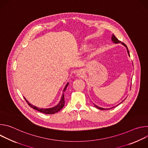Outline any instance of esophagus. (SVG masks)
Wrapping results in <instances>:
<instances>
[{
    "label": "esophagus",
    "mask_w": 148,
    "mask_h": 148,
    "mask_svg": "<svg viewBox=\"0 0 148 148\" xmlns=\"http://www.w3.org/2000/svg\"><path fill=\"white\" fill-rule=\"evenodd\" d=\"M84 75H85V74H84V72L82 71H79L77 73V77L78 78L83 77H84Z\"/></svg>",
    "instance_id": "obj_1"
}]
</instances>
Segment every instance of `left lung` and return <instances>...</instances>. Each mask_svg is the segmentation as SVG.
I'll use <instances>...</instances> for the list:
<instances>
[{"label":"left lung","mask_w":148,"mask_h":148,"mask_svg":"<svg viewBox=\"0 0 148 148\" xmlns=\"http://www.w3.org/2000/svg\"><path fill=\"white\" fill-rule=\"evenodd\" d=\"M111 40H112V41L114 43H115V44H118V43H121V45H122L123 46H124L126 48V50H127V53H128V56L130 57V53H129V50H128V47H127V46H126L123 43H122V42H121L119 40H118V38L114 35V34H112V37H111ZM124 99V100H125ZM123 100V101H124ZM123 101H122L121 102H122ZM119 104H118V105H119ZM94 106L96 107V108H97L98 109H99V110H110V109H111V108H114V107H112V108H101V107H98L97 105H96L95 104H94ZM116 105V106H117Z\"/></svg>","instance_id":"left-lung-1"}]
</instances>
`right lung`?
I'll return each instance as SVG.
<instances>
[{"label": "right lung", "mask_w": 148, "mask_h": 148, "mask_svg": "<svg viewBox=\"0 0 148 148\" xmlns=\"http://www.w3.org/2000/svg\"><path fill=\"white\" fill-rule=\"evenodd\" d=\"M69 82H67V84L66 85V86H65V87H64V90H63V92H64L66 91L67 86H69ZM25 100L26 101V102H27V103L29 104V105L31 108L38 111L40 112L44 113V114H53L57 113V112L60 111L63 108V107H64V105L65 104L64 93H62V97H61V99H60V102H58V103L57 105H56V106H54L52 108H38L36 106H34L33 105L31 104L30 103H29V102L25 98Z\"/></svg>", "instance_id": "1"}]
</instances>
